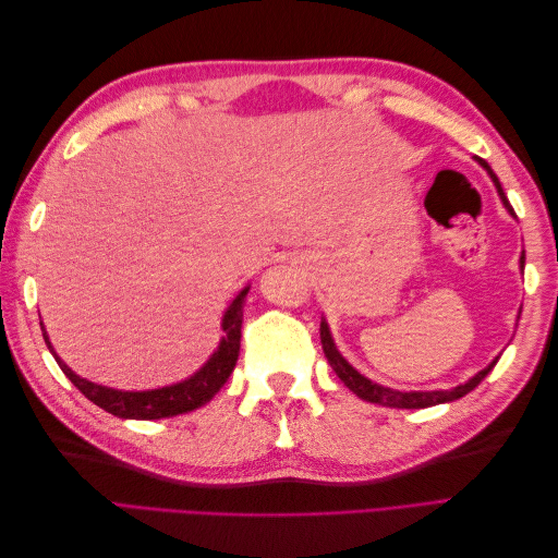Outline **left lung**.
<instances>
[{"mask_svg":"<svg viewBox=\"0 0 558 558\" xmlns=\"http://www.w3.org/2000/svg\"><path fill=\"white\" fill-rule=\"evenodd\" d=\"M475 160L484 167L486 174L492 177V181H494V185H496V191H498V195H500L502 207L510 211V216L517 218V214H514V209L510 207L508 197H505L502 185H500L498 177L494 174L492 167H488V162L482 160V158H475ZM523 258H526V256H523V253H521V258H519L521 272H523V263H526ZM320 344H324V353H326V359H328L330 367L335 369V375L344 381V386L349 388V391L356 393L361 400L375 402V404H384V408H404V410H424V408H433V404H442V402L459 400V398H463L465 393H470L472 388H475L488 373H492L494 365L498 363V356H496L484 369H480V373H477L475 377H470L465 384L447 388V391H445V388H440V391H398V388L381 386V384H377V381H373V379H367L365 375H361L359 369L353 367V365L342 356L340 351H337L335 340H332V332H330V326H328L326 318H320Z\"/></svg>","mask_w":558,"mask_h":558,"instance_id":"8db88e82","label":"left lung"}]
</instances>
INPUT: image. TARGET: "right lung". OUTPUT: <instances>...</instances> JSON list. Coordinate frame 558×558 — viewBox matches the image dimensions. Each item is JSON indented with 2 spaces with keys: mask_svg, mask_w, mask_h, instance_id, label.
<instances>
[{
  "mask_svg": "<svg viewBox=\"0 0 558 558\" xmlns=\"http://www.w3.org/2000/svg\"><path fill=\"white\" fill-rule=\"evenodd\" d=\"M251 286H244V289L238 293L228 310L223 312V337L218 347L214 349L207 363L202 365L197 373H193L189 379L170 384V386H160V388H148V391H121V388H111L95 384L90 379L78 377L70 365H64L58 353L53 351V344L48 342V335L44 330V340L48 344V351L53 353L62 373L70 377V381L78 388V391L86 396L90 402H95L97 408H102L105 412L118 416V418H165V416H177L193 412L202 404H207L221 386L228 381L232 375L234 365H238L240 356V337H242V318H244V298L248 293Z\"/></svg>",
  "mask_w": 558,
  "mask_h": 558,
  "instance_id": "right-lung-1",
  "label": "right lung"
}]
</instances>
